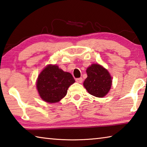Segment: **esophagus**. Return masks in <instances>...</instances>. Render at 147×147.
Masks as SVG:
<instances>
[{"mask_svg":"<svg viewBox=\"0 0 147 147\" xmlns=\"http://www.w3.org/2000/svg\"><path fill=\"white\" fill-rule=\"evenodd\" d=\"M76 82L79 83V84H81V83H82V82H83V79H82V78H76Z\"/></svg>","mask_w":147,"mask_h":147,"instance_id":"34e87169","label":"esophagus"}]
</instances>
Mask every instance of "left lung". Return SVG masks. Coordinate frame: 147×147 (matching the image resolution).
<instances>
[{"label": "left lung", "instance_id": "1", "mask_svg": "<svg viewBox=\"0 0 147 147\" xmlns=\"http://www.w3.org/2000/svg\"><path fill=\"white\" fill-rule=\"evenodd\" d=\"M87 78L84 86L87 92L94 96L102 98L107 94L112 85V77L106 69L97 63H93L86 70Z\"/></svg>", "mask_w": 147, "mask_h": 147}]
</instances>
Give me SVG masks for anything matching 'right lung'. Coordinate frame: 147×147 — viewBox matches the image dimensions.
<instances>
[{
    "mask_svg": "<svg viewBox=\"0 0 147 147\" xmlns=\"http://www.w3.org/2000/svg\"><path fill=\"white\" fill-rule=\"evenodd\" d=\"M75 82L71 73L57 65H47L40 73L36 88L40 96L47 103H57L64 98L68 88Z\"/></svg>",
    "mask_w": 147,
    "mask_h": 147,
    "instance_id": "right-lung-1",
    "label": "right lung"
}]
</instances>
